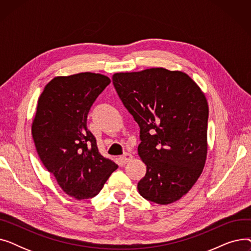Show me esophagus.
I'll list each match as a JSON object with an SVG mask.
<instances>
[{
	"label": "esophagus",
	"instance_id": "34e87169",
	"mask_svg": "<svg viewBox=\"0 0 251 251\" xmlns=\"http://www.w3.org/2000/svg\"><path fill=\"white\" fill-rule=\"evenodd\" d=\"M121 161H122V163L123 164H127L128 162H130L131 160L133 159V156H132V154H130V153H128V152H126V153H124L121 157Z\"/></svg>",
	"mask_w": 251,
	"mask_h": 251
}]
</instances>
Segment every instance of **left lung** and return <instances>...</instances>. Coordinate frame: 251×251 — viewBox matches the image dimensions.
<instances>
[{"label":"left lung","instance_id":"8db88e82","mask_svg":"<svg viewBox=\"0 0 251 251\" xmlns=\"http://www.w3.org/2000/svg\"><path fill=\"white\" fill-rule=\"evenodd\" d=\"M112 81L140 127L138 154L147 165L137 185L140 195L159 204L179 201L199 180L206 161L203 91L186 73L162 67L115 73Z\"/></svg>","mask_w":251,"mask_h":251}]
</instances>
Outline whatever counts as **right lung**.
I'll use <instances>...</instances> for the list:
<instances>
[{
  "label": "right lung",
  "instance_id": "1",
  "mask_svg": "<svg viewBox=\"0 0 251 251\" xmlns=\"http://www.w3.org/2000/svg\"><path fill=\"white\" fill-rule=\"evenodd\" d=\"M110 82L100 73L57 76L37 100L31 133L39 159L62 190L79 201L96 196L118 168L100 153L86 126L90 107Z\"/></svg>",
  "mask_w": 251,
  "mask_h": 251
}]
</instances>
